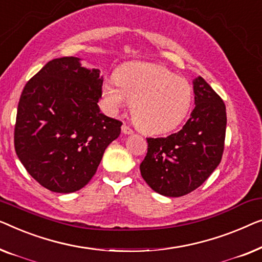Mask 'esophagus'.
<instances>
[{"label":"esophagus","mask_w":262,"mask_h":262,"mask_svg":"<svg viewBox=\"0 0 262 262\" xmlns=\"http://www.w3.org/2000/svg\"><path fill=\"white\" fill-rule=\"evenodd\" d=\"M122 133H123V134H126V135H129V134H133V129H130V128L128 127L127 124H123V126H122Z\"/></svg>","instance_id":"obj_1"}]
</instances>
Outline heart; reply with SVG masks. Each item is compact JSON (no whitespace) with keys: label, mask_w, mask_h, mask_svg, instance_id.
<instances>
[{"label":"heart","mask_w":262,"mask_h":262,"mask_svg":"<svg viewBox=\"0 0 262 262\" xmlns=\"http://www.w3.org/2000/svg\"><path fill=\"white\" fill-rule=\"evenodd\" d=\"M116 82L105 80L103 84L106 108L119 113L132 103L133 121L147 134H163L174 129L190 110V83L164 66L132 62L116 73Z\"/></svg>","instance_id":"b5f03b06"}]
</instances>
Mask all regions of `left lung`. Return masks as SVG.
<instances>
[{
  "label": "left lung",
  "instance_id": "left-lung-1",
  "mask_svg": "<svg viewBox=\"0 0 262 262\" xmlns=\"http://www.w3.org/2000/svg\"><path fill=\"white\" fill-rule=\"evenodd\" d=\"M194 109L178 133L148 138L140 165L150 189L166 197H180L201 186L222 159L227 113L222 98L202 77L193 80Z\"/></svg>",
  "mask_w": 262,
  "mask_h": 262
}]
</instances>
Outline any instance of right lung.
<instances>
[{
	"mask_svg": "<svg viewBox=\"0 0 262 262\" xmlns=\"http://www.w3.org/2000/svg\"><path fill=\"white\" fill-rule=\"evenodd\" d=\"M103 77L79 58L47 62L22 91L14 132L15 152L27 172L52 192L86 185L122 122L101 113Z\"/></svg>",
	"mask_w": 262,
	"mask_h": 262,
	"instance_id": "add662e5",
	"label": "right lung"
}]
</instances>
